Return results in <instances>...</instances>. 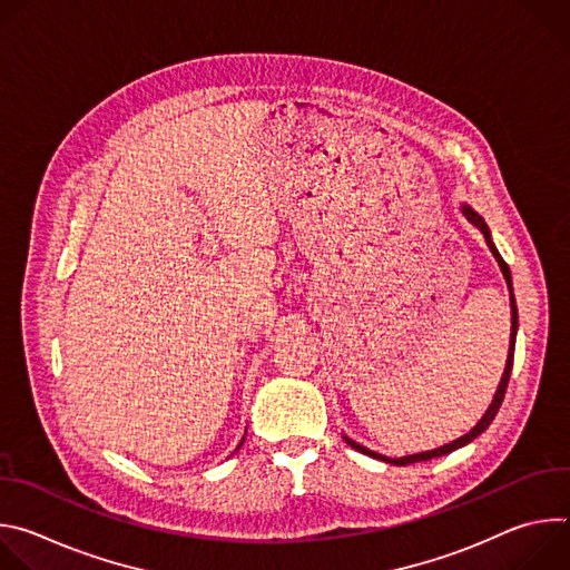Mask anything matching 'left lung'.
<instances>
[{"mask_svg": "<svg viewBox=\"0 0 570 570\" xmlns=\"http://www.w3.org/2000/svg\"><path fill=\"white\" fill-rule=\"evenodd\" d=\"M464 214H466V218L471 220V223H475L480 229H482V234H484V240H487V246H490V250H492V255L497 257V262H499V266H501V271H503V277H505V282H508V286H510V299H512V338H510V352H508V365H505V372H503V379H501V383H499V390H497V394H494V401H492V405L490 409H487V413L482 415V420L464 435V438H460V440H455V442H451V444H444V446H440V449H435V451H426V453H417V455H409V458H385V455H379V453H374V451H367L365 446H361V444H356V442H352L350 438H345V442L352 446V449H356V451H361V453H365V455H372V458H379V460H383V462H390V464H396V466H405V464H415V462H424V460H431V458H442V455H446V453H451V451H455V449H460V446H464V444H469V442H473L482 431H487V426H490L492 422H494V417H497V413H499V409H501V403H503V396H505V390H508V381H510V374H512V363H514V338H517V327H519V315H517V302H514V293H512V277H510V268H508V264L503 262V257L499 255V250L494 248V243H492V238H490V229H487V225L482 223V218L475 214V212H471L469 207H464Z\"/></svg>", "mask_w": 570, "mask_h": 570, "instance_id": "left-lung-1", "label": "left lung"}]
</instances>
